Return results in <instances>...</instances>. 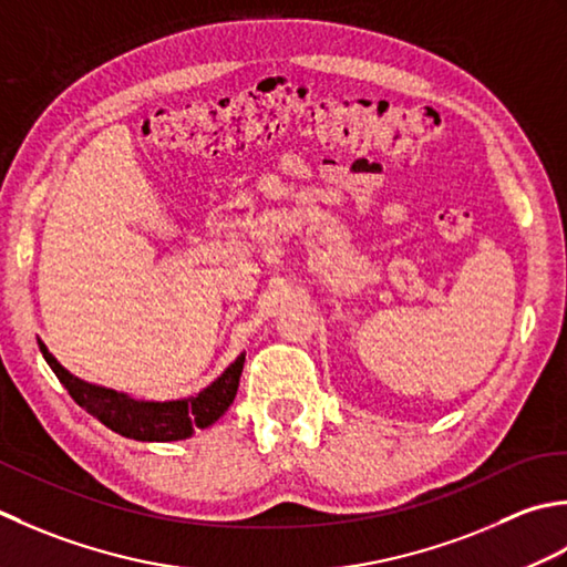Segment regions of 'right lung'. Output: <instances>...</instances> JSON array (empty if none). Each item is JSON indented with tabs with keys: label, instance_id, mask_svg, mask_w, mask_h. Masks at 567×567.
Segmentation results:
<instances>
[{
	"label": "right lung",
	"instance_id": "add662e5",
	"mask_svg": "<svg viewBox=\"0 0 567 567\" xmlns=\"http://www.w3.org/2000/svg\"><path fill=\"white\" fill-rule=\"evenodd\" d=\"M39 350L78 406L95 415L110 431L144 443L186 441L198 429H210L217 419H223L229 403L235 401L241 369H245V352H241L213 384H207L195 396L173 401H144L132 399L124 391L92 384V381L71 374L49 352L43 340H39Z\"/></svg>",
	"mask_w": 567,
	"mask_h": 567
}]
</instances>
